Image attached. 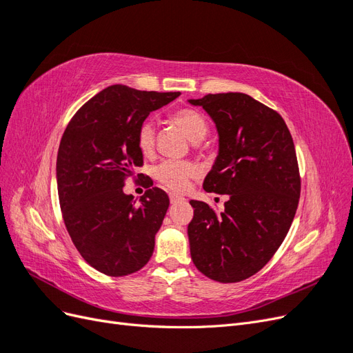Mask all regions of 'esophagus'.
Wrapping results in <instances>:
<instances>
[{
	"instance_id": "1",
	"label": "esophagus",
	"mask_w": 353,
	"mask_h": 353,
	"mask_svg": "<svg viewBox=\"0 0 353 353\" xmlns=\"http://www.w3.org/2000/svg\"><path fill=\"white\" fill-rule=\"evenodd\" d=\"M169 200H170V203H172V205H176V203H184L185 201V199L183 196H178V194H170Z\"/></svg>"
}]
</instances>
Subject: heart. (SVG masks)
Here are the masks:
<instances>
[{
  "instance_id": "heart-1",
  "label": "heart",
  "mask_w": 353,
  "mask_h": 353,
  "mask_svg": "<svg viewBox=\"0 0 353 353\" xmlns=\"http://www.w3.org/2000/svg\"><path fill=\"white\" fill-rule=\"evenodd\" d=\"M169 119L181 130L191 141H201L209 131L208 121L199 110L193 108H181L170 113ZM137 147L145 157L154 153L156 147V130L152 122H143L137 132ZM199 172L197 165L190 160H163L162 163L153 168V176L165 188L170 191H184L188 181Z\"/></svg>"
}]
</instances>
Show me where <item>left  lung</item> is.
Wrapping results in <instances>:
<instances>
[{"label": "left lung", "instance_id": "obj_1", "mask_svg": "<svg viewBox=\"0 0 353 353\" xmlns=\"http://www.w3.org/2000/svg\"><path fill=\"white\" fill-rule=\"evenodd\" d=\"M188 101L208 112L219 135L203 188L230 196L221 213L205 201H190L191 259L212 280L239 283L270 262L290 230L301 197L294 143L283 117L248 94Z\"/></svg>", "mask_w": 353, "mask_h": 353}]
</instances>
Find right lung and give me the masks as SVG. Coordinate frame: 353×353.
I'll return each mask as SVG.
<instances>
[{"label":"right lung","mask_w":353,"mask_h":353,"mask_svg":"<svg viewBox=\"0 0 353 353\" xmlns=\"http://www.w3.org/2000/svg\"><path fill=\"white\" fill-rule=\"evenodd\" d=\"M178 95L112 85L74 113L61 137L56 170L63 221L82 258L105 275H130L152 258L169 197L152 183L137 205L123 187L143 166L138 128Z\"/></svg>","instance_id":"1"}]
</instances>
